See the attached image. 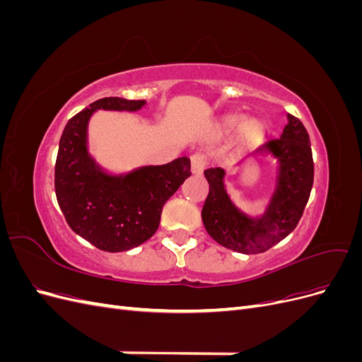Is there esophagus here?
Instances as JSON below:
<instances>
[{
	"instance_id": "esophagus-1",
	"label": "esophagus",
	"mask_w": 362,
	"mask_h": 362,
	"mask_svg": "<svg viewBox=\"0 0 362 362\" xmlns=\"http://www.w3.org/2000/svg\"><path fill=\"white\" fill-rule=\"evenodd\" d=\"M206 166V156L204 152H194L190 157V168L193 173H201Z\"/></svg>"
}]
</instances>
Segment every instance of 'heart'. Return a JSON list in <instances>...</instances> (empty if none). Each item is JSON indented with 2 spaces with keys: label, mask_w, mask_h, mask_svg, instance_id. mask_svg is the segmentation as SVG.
<instances>
[{
  "label": "heart",
  "mask_w": 362,
  "mask_h": 362,
  "mask_svg": "<svg viewBox=\"0 0 362 362\" xmlns=\"http://www.w3.org/2000/svg\"><path fill=\"white\" fill-rule=\"evenodd\" d=\"M242 120H243L242 116H237V115L229 116L223 120V129L233 131L237 127H240ZM261 136H262V125L255 119L246 120V122L242 125V128H240V137H242L245 144H254V141H257Z\"/></svg>",
  "instance_id": "obj_1"
}]
</instances>
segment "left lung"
I'll list each match as a JSON object with an SVG mask.
<instances>
[{"label": "left lung", "mask_w": 362, "mask_h": 362, "mask_svg": "<svg viewBox=\"0 0 362 362\" xmlns=\"http://www.w3.org/2000/svg\"><path fill=\"white\" fill-rule=\"evenodd\" d=\"M264 149L279 160L276 192L266 214L249 218L240 213L225 192V170L204 172L210 185L202 208V222L218 245L240 254H261L286 238L298 226L314 182V161L308 131L293 115L279 139L267 141Z\"/></svg>", "instance_id": "1"}]
</instances>
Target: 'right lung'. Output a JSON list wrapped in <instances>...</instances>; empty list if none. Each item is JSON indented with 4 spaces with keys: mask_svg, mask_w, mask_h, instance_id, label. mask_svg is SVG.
<instances>
[{
    "mask_svg": "<svg viewBox=\"0 0 362 362\" xmlns=\"http://www.w3.org/2000/svg\"><path fill=\"white\" fill-rule=\"evenodd\" d=\"M145 101L103 98L68 120L60 137L54 187L60 210L75 234L105 252L133 249L156 234L163 205L189 178L190 160L148 166L110 177L87 154V122L95 110L136 112Z\"/></svg>",
    "mask_w": 362,
    "mask_h": 362,
    "instance_id": "right-lung-1",
    "label": "right lung"
}]
</instances>
